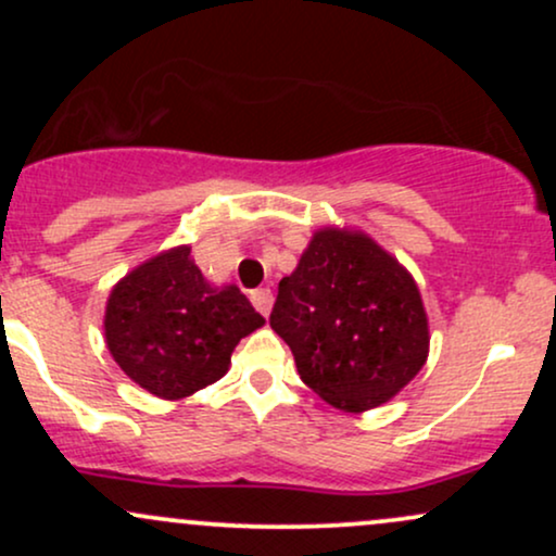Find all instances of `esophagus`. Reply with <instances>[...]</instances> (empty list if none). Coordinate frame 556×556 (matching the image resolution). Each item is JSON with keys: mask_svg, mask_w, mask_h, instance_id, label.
Returning a JSON list of instances; mask_svg holds the SVG:
<instances>
[{"mask_svg": "<svg viewBox=\"0 0 556 556\" xmlns=\"http://www.w3.org/2000/svg\"><path fill=\"white\" fill-rule=\"evenodd\" d=\"M253 305H256V311L261 316H269L271 314V305H274V295L271 290H258L253 292Z\"/></svg>", "mask_w": 556, "mask_h": 556, "instance_id": "34e87169", "label": "esophagus"}]
</instances>
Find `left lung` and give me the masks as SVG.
I'll list each match as a JSON object with an SVG mask.
<instances>
[{"label": "left lung", "mask_w": 556, "mask_h": 556, "mask_svg": "<svg viewBox=\"0 0 556 556\" xmlns=\"http://www.w3.org/2000/svg\"><path fill=\"white\" fill-rule=\"evenodd\" d=\"M271 329L300 379L344 413L384 405L429 358V316L413 274L355 227L316 229L279 282Z\"/></svg>", "instance_id": "1"}]
</instances>
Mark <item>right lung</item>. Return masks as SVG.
Here are the masks:
<instances>
[{
  "mask_svg": "<svg viewBox=\"0 0 556 556\" xmlns=\"http://www.w3.org/2000/svg\"><path fill=\"white\" fill-rule=\"evenodd\" d=\"M264 324L238 287L208 282L190 245H175L112 287L104 340L127 379L154 397L182 400L219 381L238 342Z\"/></svg>",
  "mask_w": 556,
  "mask_h": 556,
  "instance_id": "add662e5",
  "label": "right lung"
}]
</instances>
